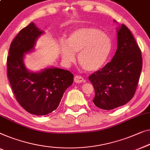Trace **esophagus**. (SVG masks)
I'll return each instance as SVG.
<instances>
[{
    "mask_svg": "<svg viewBox=\"0 0 150 150\" xmlns=\"http://www.w3.org/2000/svg\"><path fill=\"white\" fill-rule=\"evenodd\" d=\"M74 82H76V83H81V82L84 81V79L83 77L81 76L76 75V76H74Z\"/></svg>",
    "mask_w": 150,
    "mask_h": 150,
    "instance_id": "1",
    "label": "esophagus"
}]
</instances>
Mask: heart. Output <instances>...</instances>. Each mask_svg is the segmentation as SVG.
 I'll list each match as a JSON object with an SVG mask.
<instances>
[{"label": "heart", "instance_id": "b5f03b06", "mask_svg": "<svg viewBox=\"0 0 150 150\" xmlns=\"http://www.w3.org/2000/svg\"><path fill=\"white\" fill-rule=\"evenodd\" d=\"M111 39L95 28H84L76 30L68 40L60 43V53L64 63L70 65L79 53L80 64L89 71L100 69L105 64L112 51Z\"/></svg>", "mask_w": 150, "mask_h": 150}]
</instances>
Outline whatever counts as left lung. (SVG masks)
I'll return each instance as SVG.
<instances>
[{"label":"left lung","instance_id":"left-lung-1","mask_svg":"<svg viewBox=\"0 0 150 150\" xmlns=\"http://www.w3.org/2000/svg\"><path fill=\"white\" fill-rule=\"evenodd\" d=\"M142 70L141 50L129 28L122 24L112 61L88 77L95 89V105L110 110L128 103L135 93Z\"/></svg>","mask_w":150,"mask_h":150}]
</instances>
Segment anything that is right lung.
I'll return each mask as SVG.
<instances>
[{
    "mask_svg": "<svg viewBox=\"0 0 150 150\" xmlns=\"http://www.w3.org/2000/svg\"><path fill=\"white\" fill-rule=\"evenodd\" d=\"M42 33L32 22L21 30L11 43L6 59L8 79L16 100L28 112L36 116L57 109L74 80L71 72L63 69L47 68L34 73L25 68L23 55L34 49Z\"/></svg>",
    "mask_w": 150,
    "mask_h": 150,
    "instance_id": "obj_1",
    "label": "right lung"
}]
</instances>
